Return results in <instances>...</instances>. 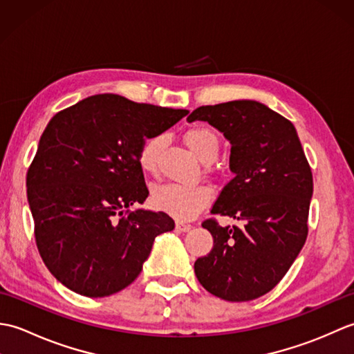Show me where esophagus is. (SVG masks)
I'll return each instance as SVG.
<instances>
[{"instance_id":"obj_1","label":"esophagus","mask_w":354,"mask_h":354,"mask_svg":"<svg viewBox=\"0 0 354 354\" xmlns=\"http://www.w3.org/2000/svg\"><path fill=\"white\" fill-rule=\"evenodd\" d=\"M192 228L190 223H184V222H176V230L181 231V232H187Z\"/></svg>"}]
</instances>
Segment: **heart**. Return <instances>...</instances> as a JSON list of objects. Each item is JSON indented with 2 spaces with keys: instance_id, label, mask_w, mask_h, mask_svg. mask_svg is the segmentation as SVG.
<instances>
[{
  "instance_id": "heart-1",
  "label": "heart",
  "mask_w": 354,
  "mask_h": 354,
  "mask_svg": "<svg viewBox=\"0 0 354 354\" xmlns=\"http://www.w3.org/2000/svg\"><path fill=\"white\" fill-rule=\"evenodd\" d=\"M187 146L196 153L202 161H212L221 149V140L208 126H194L184 135ZM162 135H152L142 141L138 150L140 169L153 175L158 169V155L162 147ZM213 199V189L207 184H162L152 190V205L160 212L167 213L179 221L193 219Z\"/></svg>"
}]
</instances>
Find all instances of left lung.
<instances>
[{"instance_id":"left-lung-1","label":"left lung","mask_w":354,"mask_h":354,"mask_svg":"<svg viewBox=\"0 0 354 354\" xmlns=\"http://www.w3.org/2000/svg\"><path fill=\"white\" fill-rule=\"evenodd\" d=\"M231 142L234 178L223 187L212 214L230 216L240 227L202 222L213 250L194 261L204 288L227 301H251L281 281L306 243L313 178L295 127L255 100H232L194 109Z\"/></svg>"}]
</instances>
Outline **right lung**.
<instances>
[{
    "instance_id": "right-lung-1",
    "label": "right lung",
    "mask_w": 354,
    "mask_h": 354,
    "mask_svg": "<svg viewBox=\"0 0 354 354\" xmlns=\"http://www.w3.org/2000/svg\"><path fill=\"white\" fill-rule=\"evenodd\" d=\"M187 109L137 103L117 94L80 100L50 120L27 170L37 251L57 281L89 298L129 286L169 214L132 208L149 190L138 165L142 141Z\"/></svg>"
}]
</instances>
